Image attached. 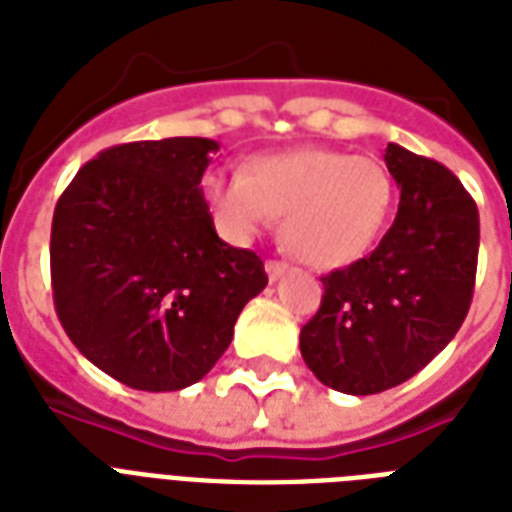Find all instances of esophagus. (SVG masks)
Returning a JSON list of instances; mask_svg holds the SVG:
<instances>
[{
    "instance_id": "obj_1",
    "label": "esophagus",
    "mask_w": 512,
    "mask_h": 512,
    "mask_svg": "<svg viewBox=\"0 0 512 512\" xmlns=\"http://www.w3.org/2000/svg\"><path fill=\"white\" fill-rule=\"evenodd\" d=\"M287 271H289V265L281 263V260H268V263H265V273H268V279L271 281H279Z\"/></svg>"
}]
</instances>
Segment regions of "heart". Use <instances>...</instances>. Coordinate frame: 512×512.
I'll use <instances>...</instances> for the list:
<instances>
[{"label":"heart","instance_id":"1","mask_svg":"<svg viewBox=\"0 0 512 512\" xmlns=\"http://www.w3.org/2000/svg\"><path fill=\"white\" fill-rule=\"evenodd\" d=\"M204 196L228 239L252 241L284 215L289 252L335 271L377 244L393 207V177L372 156L308 146L252 156L233 175L209 172Z\"/></svg>","mask_w":512,"mask_h":512}]
</instances>
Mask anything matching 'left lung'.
Returning a JSON list of instances; mask_svg holds the SVG:
<instances>
[{
    "mask_svg": "<svg viewBox=\"0 0 512 512\" xmlns=\"http://www.w3.org/2000/svg\"><path fill=\"white\" fill-rule=\"evenodd\" d=\"M401 188L396 220L372 255L324 276L319 313L300 329L305 364L327 388H396L452 342L478 265V209L444 164L388 143Z\"/></svg>",
    "mask_w": 512,
    "mask_h": 512,
    "instance_id": "8db88e82",
    "label": "left lung"
}]
</instances>
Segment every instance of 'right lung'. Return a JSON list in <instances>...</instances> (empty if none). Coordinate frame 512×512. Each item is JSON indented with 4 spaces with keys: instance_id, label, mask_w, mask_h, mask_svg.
Returning <instances> with one entry per match:
<instances>
[{
    "instance_id": "obj_1",
    "label": "right lung",
    "mask_w": 512,
    "mask_h": 512,
    "mask_svg": "<svg viewBox=\"0 0 512 512\" xmlns=\"http://www.w3.org/2000/svg\"><path fill=\"white\" fill-rule=\"evenodd\" d=\"M217 140L164 138L100 151L52 215L58 319L79 353L135 390H183L217 364L263 260L215 231L201 177Z\"/></svg>"
}]
</instances>
